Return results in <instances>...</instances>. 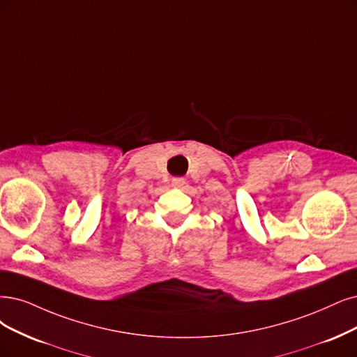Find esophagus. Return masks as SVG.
<instances>
[{
	"label": "esophagus",
	"mask_w": 357,
	"mask_h": 357,
	"mask_svg": "<svg viewBox=\"0 0 357 357\" xmlns=\"http://www.w3.org/2000/svg\"><path fill=\"white\" fill-rule=\"evenodd\" d=\"M183 183H185V178L176 176V178L172 179V187H175V188H182Z\"/></svg>",
	"instance_id": "esophagus-1"
}]
</instances>
